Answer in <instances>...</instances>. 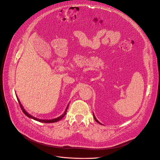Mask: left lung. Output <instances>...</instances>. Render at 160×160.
<instances>
[{"label":"left lung","mask_w":160,"mask_h":160,"mask_svg":"<svg viewBox=\"0 0 160 160\" xmlns=\"http://www.w3.org/2000/svg\"><path fill=\"white\" fill-rule=\"evenodd\" d=\"M93 116H94V114H93ZM94 118L95 121H96V122H97V123H100V124H102V123H100V122H98V120H97V119H96V118H95V116H94Z\"/></svg>","instance_id":"1"}]
</instances>
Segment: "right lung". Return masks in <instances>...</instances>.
<instances>
[{
  "label": "right lung",
  "mask_w": 160,
  "mask_h": 160,
  "mask_svg": "<svg viewBox=\"0 0 160 160\" xmlns=\"http://www.w3.org/2000/svg\"><path fill=\"white\" fill-rule=\"evenodd\" d=\"M17 100H18V103H19V105H20V107L21 109H22V112H23L27 116H28L29 118H32V119H33V120H37V121L40 122H43V123H54V122H57L60 120L62 118H63V116H64L65 114H66V112H67V110H68V108H67V109H66V111L64 112V113H63L62 116H60V117H58V118H55V119H52V120H39V119H37V118H35V117H33V116H32L30 115L29 114H28V113L24 109V108H23V107H22V105H21V103H20V101H19L18 98H17Z\"/></svg>",
  "instance_id": "right-lung-1"
}]
</instances>
